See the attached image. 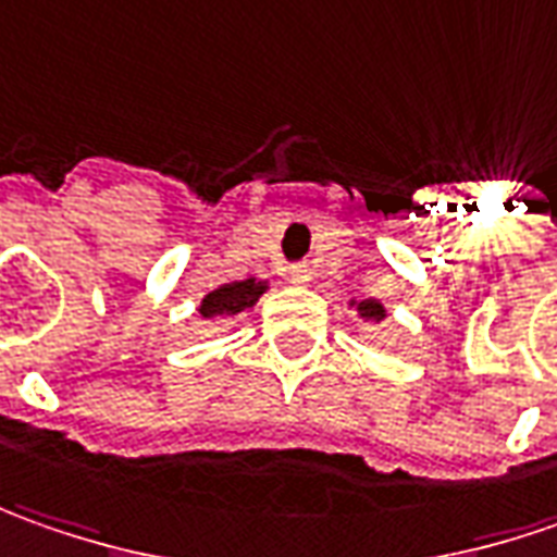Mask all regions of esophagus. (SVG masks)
Returning <instances> with one entry per match:
<instances>
[{
	"label": "esophagus",
	"instance_id": "1",
	"mask_svg": "<svg viewBox=\"0 0 557 557\" xmlns=\"http://www.w3.org/2000/svg\"><path fill=\"white\" fill-rule=\"evenodd\" d=\"M286 277L293 280V283H308V280L314 277V268L308 261H298V264H289Z\"/></svg>",
	"mask_w": 557,
	"mask_h": 557
}]
</instances>
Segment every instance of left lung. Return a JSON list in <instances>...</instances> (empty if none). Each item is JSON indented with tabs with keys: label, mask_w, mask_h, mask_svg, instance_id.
<instances>
[{
	"label": "left lung",
	"mask_w": 557,
	"mask_h": 557,
	"mask_svg": "<svg viewBox=\"0 0 557 557\" xmlns=\"http://www.w3.org/2000/svg\"><path fill=\"white\" fill-rule=\"evenodd\" d=\"M357 308V314L363 317V320H370V323H382L385 320V305L379 301V298H363V301H351Z\"/></svg>",
	"instance_id": "obj_1"
}]
</instances>
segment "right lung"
<instances>
[{
  "label": "right lung",
  "mask_w": 557,
  "mask_h": 557,
  "mask_svg": "<svg viewBox=\"0 0 557 557\" xmlns=\"http://www.w3.org/2000/svg\"><path fill=\"white\" fill-rule=\"evenodd\" d=\"M268 289V283L264 280H237V283H224L219 289H212L209 296L200 301V317L202 320H219V317H234L246 311V308H252L256 301L261 298V293Z\"/></svg>",
  "instance_id": "right-lung-1"
}]
</instances>
